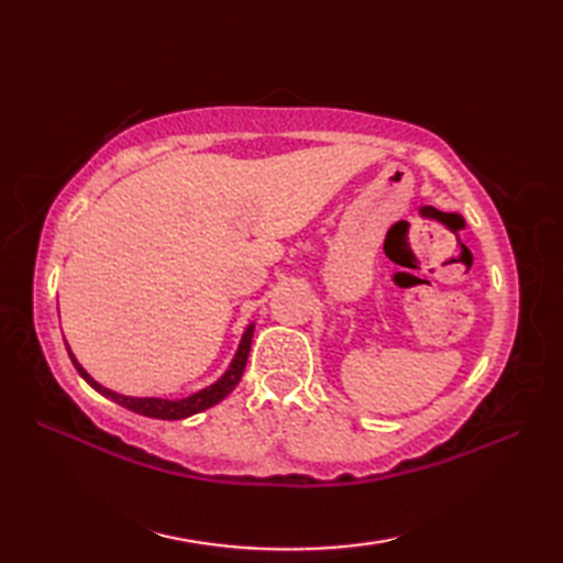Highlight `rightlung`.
<instances>
[{
  "mask_svg": "<svg viewBox=\"0 0 563 563\" xmlns=\"http://www.w3.org/2000/svg\"><path fill=\"white\" fill-rule=\"evenodd\" d=\"M251 339H254V324L246 327L242 341H239V349H236V353H234V357H232V363H230V367H227V373H224L218 382H212L210 387L200 389V391H196V394H190V397H186V399L125 397V394H118V391L106 389L103 385H99V382L87 373V369H84V367L79 365L75 353L69 351V345H67V343H65V345H67V353H69L71 365L77 367V373L84 377V382H87V385H91L99 394H103L106 399L121 404V406H125L128 411H135V413H140V416L162 418V421H178V418H188V416H194V413H200V411L210 409V406H214V404H220V401L227 397V394H230V391L239 385V379H242V375H244L249 351H251Z\"/></svg>",
  "mask_w": 563,
  "mask_h": 563,
  "instance_id": "obj_1",
  "label": "right lung"
}]
</instances>
